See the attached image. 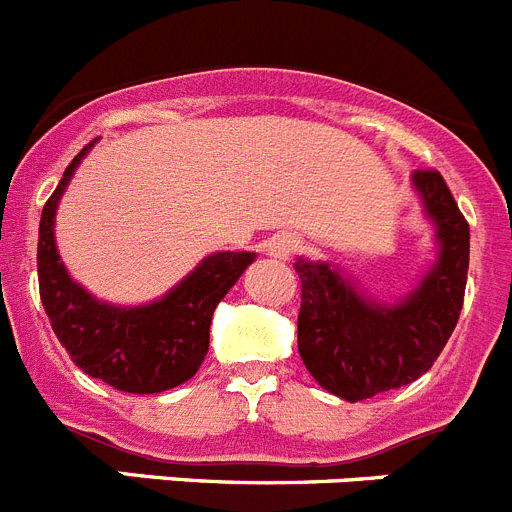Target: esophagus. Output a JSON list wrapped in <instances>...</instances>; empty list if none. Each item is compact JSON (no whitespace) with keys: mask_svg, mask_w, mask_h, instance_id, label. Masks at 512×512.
<instances>
[{"mask_svg":"<svg viewBox=\"0 0 512 512\" xmlns=\"http://www.w3.org/2000/svg\"><path fill=\"white\" fill-rule=\"evenodd\" d=\"M301 245H303L301 237H296V234H290V232H280L267 242V252H270V257L288 260L290 255H296V252L301 250Z\"/></svg>","mask_w":512,"mask_h":512,"instance_id":"1","label":"esophagus"}]
</instances>
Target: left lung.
<instances>
[{"label":"left lung","mask_w":512,"mask_h":512,"mask_svg":"<svg viewBox=\"0 0 512 512\" xmlns=\"http://www.w3.org/2000/svg\"><path fill=\"white\" fill-rule=\"evenodd\" d=\"M413 188L436 227L439 257L398 303L362 296L329 262L298 257V352L321 388L349 403L403 388L431 370L464 303L469 224L439 170H416Z\"/></svg>","instance_id":"8db88e82"}]
</instances>
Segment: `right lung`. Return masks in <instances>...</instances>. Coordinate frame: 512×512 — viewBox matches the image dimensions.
<instances>
[{"label": "right lung", "mask_w": 512, "mask_h": 512, "mask_svg": "<svg viewBox=\"0 0 512 512\" xmlns=\"http://www.w3.org/2000/svg\"><path fill=\"white\" fill-rule=\"evenodd\" d=\"M94 142L71 160L43 206L38 237L40 301L58 342L86 375L99 377L122 393H163L196 375L209 352L214 308L252 265L255 252L209 255L160 301L145 306L122 308L96 301L68 275L53 234L58 201Z\"/></svg>", "instance_id": "right-lung-1"}]
</instances>
